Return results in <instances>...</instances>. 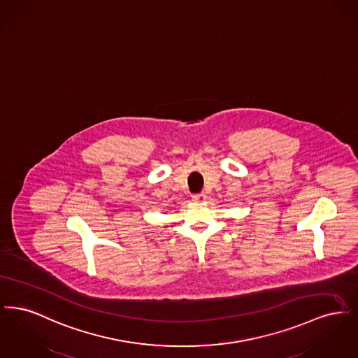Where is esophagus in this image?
Returning a JSON list of instances; mask_svg holds the SVG:
<instances>
[{"label":"esophagus","mask_w":358,"mask_h":358,"mask_svg":"<svg viewBox=\"0 0 358 358\" xmlns=\"http://www.w3.org/2000/svg\"><path fill=\"white\" fill-rule=\"evenodd\" d=\"M192 200H193L194 203H204L205 200H206V194H204V193L194 194V196L192 197Z\"/></svg>","instance_id":"esophagus-1"}]
</instances>
